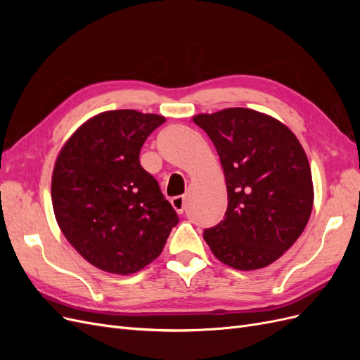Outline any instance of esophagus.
I'll list each match as a JSON object with an SVG mask.
<instances>
[{"label": "esophagus", "instance_id": "esophagus-1", "mask_svg": "<svg viewBox=\"0 0 360 360\" xmlns=\"http://www.w3.org/2000/svg\"><path fill=\"white\" fill-rule=\"evenodd\" d=\"M171 204L174 207V210H176L179 214H181L184 212V209H186V198H184V197H174L171 200Z\"/></svg>", "mask_w": 360, "mask_h": 360}]
</instances>
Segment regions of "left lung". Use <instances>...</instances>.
Wrapping results in <instances>:
<instances>
[{
	"label": "left lung",
	"mask_w": 360,
	"mask_h": 360,
	"mask_svg": "<svg viewBox=\"0 0 360 360\" xmlns=\"http://www.w3.org/2000/svg\"><path fill=\"white\" fill-rule=\"evenodd\" d=\"M193 123L213 141L228 192L224 221L204 230V240L233 269L271 264L300 237L314 204L299 139L274 117L248 108L198 114Z\"/></svg>",
	"instance_id": "1"
}]
</instances>
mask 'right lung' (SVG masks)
Wrapping results in <instances>:
<instances>
[{
    "label": "right lung",
    "mask_w": 360,
    "mask_h": 360,
    "mask_svg": "<svg viewBox=\"0 0 360 360\" xmlns=\"http://www.w3.org/2000/svg\"><path fill=\"white\" fill-rule=\"evenodd\" d=\"M165 117L106 111L68 139L52 172V207L69 243L94 267L130 275L156 259L179 216L139 163Z\"/></svg>",
    "instance_id": "1"
}]
</instances>
